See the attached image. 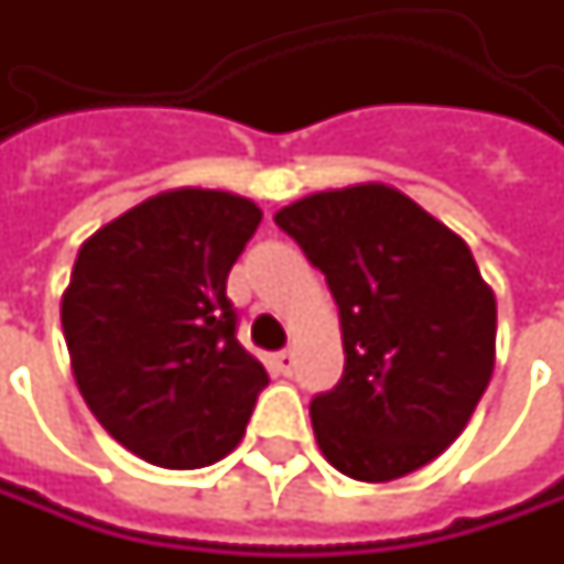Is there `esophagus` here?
<instances>
[{"instance_id": "34e87169", "label": "esophagus", "mask_w": 564, "mask_h": 564, "mask_svg": "<svg viewBox=\"0 0 564 564\" xmlns=\"http://www.w3.org/2000/svg\"><path fill=\"white\" fill-rule=\"evenodd\" d=\"M272 367L282 373V377H292L294 370V355L292 351H279V355H272Z\"/></svg>"}]
</instances>
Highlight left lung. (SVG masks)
Returning a JSON list of instances; mask_svg holds the SVG:
<instances>
[{"label":"left lung","mask_w":564,"mask_h":564,"mask_svg":"<svg viewBox=\"0 0 564 564\" xmlns=\"http://www.w3.org/2000/svg\"><path fill=\"white\" fill-rule=\"evenodd\" d=\"M336 297L345 373L311 401L326 462L367 484L430 465L496 364V297L470 248L395 187L319 191L275 213Z\"/></svg>","instance_id":"1"}]
</instances>
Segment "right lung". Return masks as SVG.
Segmentation results:
<instances>
[{
  "label": "right lung",
  "instance_id": "right-lung-1",
  "mask_svg": "<svg viewBox=\"0 0 564 564\" xmlns=\"http://www.w3.org/2000/svg\"><path fill=\"white\" fill-rule=\"evenodd\" d=\"M260 206L204 187L163 191L94 231L62 294L80 395L138 458L194 470L241 443L263 364L235 338L228 270Z\"/></svg>",
  "mask_w": 564,
  "mask_h": 564
}]
</instances>
